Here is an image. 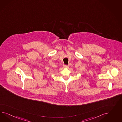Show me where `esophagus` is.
<instances>
[{"instance_id":"esophagus-1","label":"esophagus","mask_w":122,"mask_h":122,"mask_svg":"<svg viewBox=\"0 0 122 122\" xmlns=\"http://www.w3.org/2000/svg\"><path fill=\"white\" fill-rule=\"evenodd\" d=\"M69 67L68 66H67V65H63V67L64 68H68Z\"/></svg>"}]
</instances>
